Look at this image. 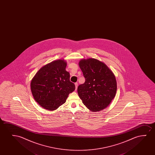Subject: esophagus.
<instances>
[{
	"label": "esophagus",
	"instance_id": "esophagus-1",
	"mask_svg": "<svg viewBox=\"0 0 155 155\" xmlns=\"http://www.w3.org/2000/svg\"><path fill=\"white\" fill-rule=\"evenodd\" d=\"M74 85H75V87H76V90H77V87H78V83H75V84H74Z\"/></svg>",
	"mask_w": 155,
	"mask_h": 155
}]
</instances>
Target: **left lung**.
Masks as SVG:
<instances>
[{"label": "left lung", "instance_id": "8db88e82", "mask_svg": "<svg viewBox=\"0 0 155 155\" xmlns=\"http://www.w3.org/2000/svg\"><path fill=\"white\" fill-rule=\"evenodd\" d=\"M79 66L85 78V83L78 87L79 97L91 112L103 110L116 95L114 74L104 62L94 58L82 59Z\"/></svg>", "mask_w": 155, "mask_h": 155}]
</instances>
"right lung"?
Here are the masks:
<instances>
[{
	"instance_id": "add662e5",
	"label": "right lung",
	"mask_w": 155,
	"mask_h": 155,
	"mask_svg": "<svg viewBox=\"0 0 155 155\" xmlns=\"http://www.w3.org/2000/svg\"><path fill=\"white\" fill-rule=\"evenodd\" d=\"M64 59L53 61L43 66L31 82V90L34 100L48 110H57L66 102L75 86L70 81V74L66 70Z\"/></svg>"
}]
</instances>
